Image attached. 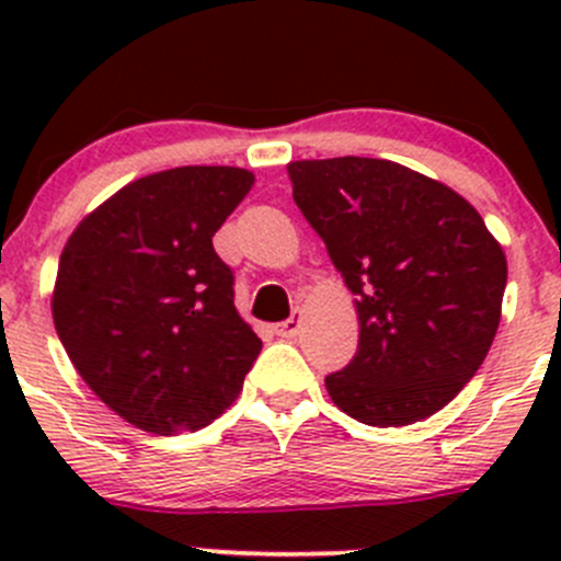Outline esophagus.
Returning <instances> with one entry per match:
<instances>
[{"mask_svg": "<svg viewBox=\"0 0 561 561\" xmlns=\"http://www.w3.org/2000/svg\"><path fill=\"white\" fill-rule=\"evenodd\" d=\"M301 312H293V317L290 320H285V322H279V325H276V336H282V339H296L298 333H301Z\"/></svg>", "mask_w": 561, "mask_h": 561, "instance_id": "34e87169", "label": "esophagus"}]
</instances>
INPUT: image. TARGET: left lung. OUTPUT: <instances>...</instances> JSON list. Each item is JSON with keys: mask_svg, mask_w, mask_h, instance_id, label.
<instances>
[{"mask_svg": "<svg viewBox=\"0 0 561 561\" xmlns=\"http://www.w3.org/2000/svg\"><path fill=\"white\" fill-rule=\"evenodd\" d=\"M293 201L355 296L358 353L325 377L366 426H410L443 410L489 355L507 260L456 190L390 160L287 165Z\"/></svg>", "mask_w": 561, "mask_h": 561, "instance_id": "obj_1", "label": "left lung"}]
</instances>
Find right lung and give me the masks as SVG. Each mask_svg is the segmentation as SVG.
I'll use <instances>...</instances> for the list:
<instances>
[{
  "label": "right lung",
  "instance_id": "right-lung-1",
  "mask_svg": "<svg viewBox=\"0 0 561 561\" xmlns=\"http://www.w3.org/2000/svg\"><path fill=\"white\" fill-rule=\"evenodd\" d=\"M254 173L184 165L113 192L78 222L50 314L72 366L135 428L173 437L222 415L263 342L233 304L214 233Z\"/></svg>",
  "mask_w": 561,
  "mask_h": 561
}]
</instances>
